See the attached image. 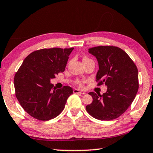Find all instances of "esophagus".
<instances>
[{"mask_svg": "<svg viewBox=\"0 0 153 153\" xmlns=\"http://www.w3.org/2000/svg\"><path fill=\"white\" fill-rule=\"evenodd\" d=\"M74 93H75V94H86V92H83V91H82V90H78V89H74Z\"/></svg>", "mask_w": 153, "mask_h": 153, "instance_id": "1", "label": "esophagus"}]
</instances>
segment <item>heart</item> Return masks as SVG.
I'll return each instance as SVG.
<instances>
[{"label": "heart", "mask_w": 153, "mask_h": 153, "mask_svg": "<svg viewBox=\"0 0 153 153\" xmlns=\"http://www.w3.org/2000/svg\"><path fill=\"white\" fill-rule=\"evenodd\" d=\"M85 60H88V59L86 58V57H85V58H84V59H83V61H85ZM83 83H84V82H83V81H80V80H78V81H77L76 84H77V85H78L79 86H82V84H83Z\"/></svg>", "instance_id": "heart-1"}]
</instances>
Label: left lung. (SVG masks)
I'll return each mask as SVG.
<instances>
[{
    "label": "left lung",
    "mask_w": 153,
    "mask_h": 153,
    "mask_svg": "<svg viewBox=\"0 0 153 153\" xmlns=\"http://www.w3.org/2000/svg\"><path fill=\"white\" fill-rule=\"evenodd\" d=\"M97 58L98 85L105 84L107 92L102 95L91 92L92 102L86 108L90 115L102 121L117 118L128 109L138 90V71L125 51L112 46H100L88 49Z\"/></svg>",
    "instance_id": "8db88e82"
}]
</instances>
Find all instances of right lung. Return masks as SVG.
<instances>
[{
    "instance_id": "obj_1",
    "label": "right lung",
    "mask_w": 153,
    "mask_h": 153,
    "mask_svg": "<svg viewBox=\"0 0 153 153\" xmlns=\"http://www.w3.org/2000/svg\"><path fill=\"white\" fill-rule=\"evenodd\" d=\"M74 48H44L33 52L24 59L14 77L15 95L22 108L36 120L55 118L64 109L73 94L70 86L56 89L51 83L63 72Z\"/></svg>"
}]
</instances>
